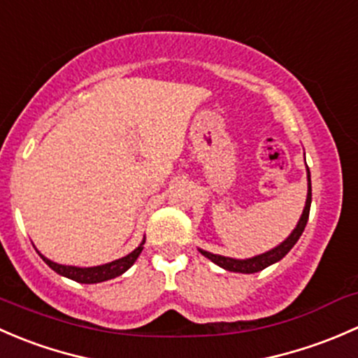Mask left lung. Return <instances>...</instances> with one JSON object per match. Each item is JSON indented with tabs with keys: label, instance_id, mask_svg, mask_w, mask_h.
Here are the masks:
<instances>
[{
	"label": "left lung",
	"instance_id": "8db88e82",
	"mask_svg": "<svg viewBox=\"0 0 358 358\" xmlns=\"http://www.w3.org/2000/svg\"><path fill=\"white\" fill-rule=\"evenodd\" d=\"M307 176H308L307 203H305L303 213H301V217H300V220H298L296 227H294L293 233H291L288 238H286V241H282L281 245L275 246V248H272L271 252L262 253V255H257V257H253V259H246V260H236V259H229V257L213 255V253L203 252V250H200L201 255L212 260L213 264H217L219 267L226 268V271L241 272V274H253V272L264 271L265 267H268V265H272V264H275V262L281 260L282 257H285L286 253H288L289 250L293 248L294 243L300 239V236H301V233H303L305 226H307L308 213H310V203H312V184H310V171H308V167H307Z\"/></svg>",
	"mask_w": 358,
	"mask_h": 358
}]
</instances>
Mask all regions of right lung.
I'll return each mask as SVG.
<instances>
[{
	"label": "right lung",
	"mask_w": 358,
	"mask_h": 358,
	"mask_svg": "<svg viewBox=\"0 0 358 358\" xmlns=\"http://www.w3.org/2000/svg\"><path fill=\"white\" fill-rule=\"evenodd\" d=\"M143 245H145V243H141L134 252L122 257V259L113 260L105 265H98V267H73V265H60L48 260L46 257L41 255V253H39V255H41V259L60 275H65V278L73 279V281L77 282H84V285H94V282L108 281V279H113L117 278V275L124 274V272L134 264L136 259L139 257V253L143 252Z\"/></svg>",
	"instance_id": "add662e5"
}]
</instances>
